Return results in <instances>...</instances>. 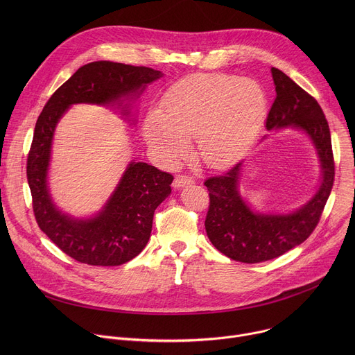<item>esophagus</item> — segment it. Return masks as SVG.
<instances>
[{"instance_id": "1", "label": "esophagus", "mask_w": 355, "mask_h": 355, "mask_svg": "<svg viewBox=\"0 0 355 355\" xmlns=\"http://www.w3.org/2000/svg\"><path fill=\"white\" fill-rule=\"evenodd\" d=\"M192 182H193V178H192V177H188V175H175L174 182H173V187H174V188H181V187H185V185L192 184Z\"/></svg>"}]
</instances>
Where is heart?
Masks as SVG:
<instances>
[{"label": "heart", "instance_id": "1", "mask_svg": "<svg viewBox=\"0 0 355 355\" xmlns=\"http://www.w3.org/2000/svg\"><path fill=\"white\" fill-rule=\"evenodd\" d=\"M268 111L264 88L233 74H193L163 96L162 111H151L144 135L163 160L174 163L196 137L200 159L214 168L237 162L257 137Z\"/></svg>", "mask_w": 355, "mask_h": 355}]
</instances>
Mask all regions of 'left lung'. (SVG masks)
<instances>
[{"label":"left lung","mask_w":355,"mask_h":355,"mask_svg":"<svg viewBox=\"0 0 355 355\" xmlns=\"http://www.w3.org/2000/svg\"><path fill=\"white\" fill-rule=\"evenodd\" d=\"M271 73L277 96L266 126L268 130L292 126L308 133L318 150L323 177L316 195L289 215H263L247 207L237 189L243 163L205 180L209 191L207 234L222 254L247 264L277 259L305 241L320 220L334 182L330 129L318 101L281 70L272 67Z\"/></svg>","instance_id":"8db88e82"}]
</instances>
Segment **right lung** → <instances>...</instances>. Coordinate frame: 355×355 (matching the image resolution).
<instances>
[{
    "label": "right lung",
    "instance_id": "add662e5",
    "mask_svg": "<svg viewBox=\"0 0 355 355\" xmlns=\"http://www.w3.org/2000/svg\"><path fill=\"white\" fill-rule=\"evenodd\" d=\"M163 74L144 66L94 62L80 67L40 112L26 162L35 219L40 230L78 263L114 267L135 259L146 247L155 211L171 192L174 177L146 163H130L104 211L78 220L59 212L47 189V167L56 123L80 103L107 105L139 95Z\"/></svg>",
    "mask_w": 355,
    "mask_h": 355
}]
</instances>
